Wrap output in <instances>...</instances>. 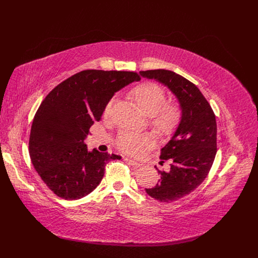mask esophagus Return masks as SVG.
I'll return each mask as SVG.
<instances>
[{
  "instance_id": "34e87169",
  "label": "esophagus",
  "mask_w": 258,
  "mask_h": 258,
  "mask_svg": "<svg viewBox=\"0 0 258 258\" xmlns=\"http://www.w3.org/2000/svg\"><path fill=\"white\" fill-rule=\"evenodd\" d=\"M128 164H131V165H133L134 167H136V168H139V167H141L142 166V164H140V163H138V162H136V161H134V160H132V159H128V158H125L124 159Z\"/></svg>"
}]
</instances>
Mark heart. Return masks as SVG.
<instances>
[{
	"label": "heart",
	"mask_w": 258,
	"mask_h": 258,
	"mask_svg": "<svg viewBox=\"0 0 258 258\" xmlns=\"http://www.w3.org/2000/svg\"><path fill=\"white\" fill-rule=\"evenodd\" d=\"M131 99L137 104L139 110L147 117L155 131L167 136L178 127L182 113L178 104L165 102V92L160 86L154 83H143L131 90ZM112 101L105 106L104 114L111 110ZM156 145V137L153 134H132L121 133L116 146L119 151L133 157H140Z\"/></svg>",
	"instance_id": "1"
}]
</instances>
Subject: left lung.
Segmentation results:
<instances>
[{"instance_id": "1", "label": "left lung", "mask_w": 258, "mask_h": 258, "mask_svg": "<svg viewBox=\"0 0 258 258\" xmlns=\"http://www.w3.org/2000/svg\"><path fill=\"white\" fill-rule=\"evenodd\" d=\"M148 79L167 87L181 107V121L161 150L160 159L170 161L169 171H160L155 187L145 188L153 199L171 203L198 188L212 166L216 155V121L212 108L196 85L169 70L140 71Z\"/></svg>"}]
</instances>
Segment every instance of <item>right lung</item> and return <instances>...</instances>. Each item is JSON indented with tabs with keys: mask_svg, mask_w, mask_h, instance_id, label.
I'll use <instances>...</instances> for the list:
<instances>
[{
	"mask_svg": "<svg viewBox=\"0 0 258 258\" xmlns=\"http://www.w3.org/2000/svg\"><path fill=\"white\" fill-rule=\"evenodd\" d=\"M127 71L85 70L54 88L34 116L29 155L34 169L57 197L78 200L101 182L108 161L115 154L88 151L85 140L95 121H100L114 94L139 81Z\"/></svg>",
	"mask_w": 258,
	"mask_h": 258,
	"instance_id": "obj_1",
	"label": "right lung"
}]
</instances>
